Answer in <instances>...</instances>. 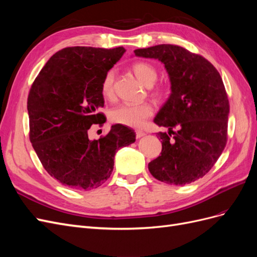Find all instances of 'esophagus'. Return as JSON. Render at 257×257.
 I'll use <instances>...</instances> for the list:
<instances>
[{"mask_svg":"<svg viewBox=\"0 0 257 257\" xmlns=\"http://www.w3.org/2000/svg\"><path fill=\"white\" fill-rule=\"evenodd\" d=\"M135 133H136V138H141V137L145 136V133L143 131H136Z\"/></svg>","mask_w":257,"mask_h":257,"instance_id":"esophagus-1","label":"esophagus"}]
</instances>
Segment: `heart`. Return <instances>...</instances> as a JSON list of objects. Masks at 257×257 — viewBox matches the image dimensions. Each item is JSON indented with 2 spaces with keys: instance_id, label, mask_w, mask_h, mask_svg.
<instances>
[{
  "instance_id": "1",
  "label": "heart",
  "mask_w": 257,
  "mask_h": 257,
  "mask_svg": "<svg viewBox=\"0 0 257 257\" xmlns=\"http://www.w3.org/2000/svg\"><path fill=\"white\" fill-rule=\"evenodd\" d=\"M132 71L135 74L139 81H142L147 87H151L158 79V71L155 66L149 62L139 61L132 65ZM114 79L115 72L109 69L103 77L100 83V92L105 98H112L114 95ZM166 88L159 84L151 88V95L162 99L166 95ZM153 114V108L149 104L142 105H119L113 107L109 111V120L112 123L121 124L128 127H142L146 121L151 118Z\"/></svg>"
}]
</instances>
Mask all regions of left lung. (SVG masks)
Returning <instances> with one entry per match:
<instances>
[{
  "label": "left lung",
  "instance_id": "left-lung-1",
  "mask_svg": "<svg viewBox=\"0 0 257 257\" xmlns=\"http://www.w3.org/2000/svg\"><path fill=\"white\" fill-rule=\"evenodd\" d=\"M134 52L161 61L172 83V94L154 118V123L167 127L168 133L158 134L162 152L149 163V172L174 185L203 178L227 143L229 102L221 75L200 54L177 45L163 44Z\"/></svg>",
  "mask_w": 257,
  "mask_h": 257
}]
</instances>
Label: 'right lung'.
I'll return each instance as SVG.
<instances>
[{"instance_id":"1","label":"right lung","mask_w":257,"mask_h":257,"mask_svg":"<svg viewBox=\"0 0 257 257\" xmlns=\"http://www.w3.org/2000/svg\"><path fill=\"white\" fill-rule=\"evenodd\" d=\"M124 52L123 47L64 48L30 89V142L46 172L68 188H98L112 173L115 152L135 142L134 131L121 124L97 141L88 136L91 125L106 122L98 111L104 107L100 83Z\"/></svg>"}]
</instances>
